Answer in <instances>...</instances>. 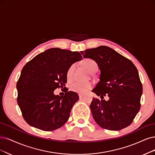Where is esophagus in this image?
Here are the masks:
<instances>
[{"label":"esophagus","mask_w":155,"mask_h":155,"mask_svg":"<svg viewBox=\"0 0 155 155\" xmlns=\"http://www.w3.org/2000/svg\"><path fill=\"white\" fill-rule=\"evenodd\" d=\"M78 96H79V98L80 99H81V98H82V97L84 96L82 94H78Z\"/></svg>","instance_id":"1"}]
</instances>
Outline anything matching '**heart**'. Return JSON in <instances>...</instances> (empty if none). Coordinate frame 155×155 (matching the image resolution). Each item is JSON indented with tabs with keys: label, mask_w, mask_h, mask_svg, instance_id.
<instances>
[{
	"label": "heart",
	"mask_w": 155,
	"mask_h": 155,
	"mask_svg": "<svg viewBox=\"0 0 155 155\" xmlns=\"http://www.w3.org/2000/svg\"><path fill=\"white\" fill-rule=\"evenodd\" d=\"M83 66L86 69V70L90 73H94L98 70V65L97 63L93 59H85L82 61ZM74 70V65L72 64L66 73V77L68 81H71L73 78V71ZM92 87L91 83H82V82H74L70 85V90L80 94H84L89 89Z\"/></svg>",
	"instance_id": "obj_1"
}]
</instances>
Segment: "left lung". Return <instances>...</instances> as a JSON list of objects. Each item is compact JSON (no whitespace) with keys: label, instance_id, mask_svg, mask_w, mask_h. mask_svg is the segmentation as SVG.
Masks as SVG:
<instances>
[{"label":"left lung","instance_id":"obj_1","mask_svg":"<svg viewBox=\"0 0 155 155\" xmlns=\"http://www.w3.org/2000/svg\"><path fill=\"white\" fill-rule=\"evenodd\" d=\"M84 58L94 60L100 70V81L92 90L108 101L93 98L90 108L100 127L118 131L132 123L139 112L142 85L139 72L130 60L107 46L81 51ZM103 99V98H102Z\"/></svg>","mask_w":155,"mask_h":155}]
</instances>
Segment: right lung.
I'll return each instance as SVG.
<instances>
[{"mask_svg": "<svg viewBox=\"0 0 155 155\" xmlns=\"http://www.w3.org/2000/svg\"><path fill=\"white\" fill-rule=\"evenodd\" d=\"M82 59L78 51L52 48L37 55L23 68L16 84L17 102L28 124L48 131L66 123L78 95L66 91L59 96L54 91L65 86L68 68Z\"/></svg>", "mask_w": 155, "mask_h": 155, "instance_id": "obj_1", "label": "right lung"}]
</instances>
